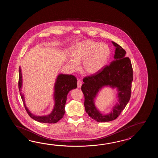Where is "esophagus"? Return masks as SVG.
Wrapping results in <instances>:
<instances>
[{"instance_id":"esophagus-1","label":"esophagus","mask_w":158,"mask_h":158,"mask_svg":"<svg viewBox=\"0 0 158 158\" xmlns=\"http://www.w3.org/2000/svg\"><path fill=\"white\" fill-rule=\"evenodd\" d=\"M82 82L80 80H78L77 81V87L78 88H80L81 87V86H82Z\"/></svg>"}]
</instances>
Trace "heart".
I'll use <instances>...</instances> for the list:
<instances>
[{
	"mask_svg": "<svg viewBox=\"0 0 158 158\" xmlns=\"http://www.w3.org/2000/svg\"><path fill=\"white\" fill-rule=\"evenodd\" d=\"M111 50L107 44L97 41L85 40L72 46L71 56L66 59L68 67L77 71L82 63V69L87 74H97L107 64Z\"/></svg>",
	"mask_w": 158,
	"mask_h": 158,
	"instance_id": "b5f03b06",
	"label": "heart"
}]
</instances>
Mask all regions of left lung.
<instances>
[{
    "mask_svg": "<svg viewBox=\"0 0 158 158\" xmlns=\"http://www.w3.org/2000/svg\"><path fill=\"white\" fill-rule=\"evenodd\" d=\"M116 49L114 60L97 74L84 78L81 90L85 97L84 106L88 115L98 122H108L115 120L121 114L131 95L133 68L126 51L118 44L112 42ZM105 86L118 90V103L108 114H102L94 105V99L101 89Z\"/></svg>",
    "mask_w": 158,
    "mask_h": 158,
    "instance_id": "obj_1",
    "label": "left lung"
}]
</instances>
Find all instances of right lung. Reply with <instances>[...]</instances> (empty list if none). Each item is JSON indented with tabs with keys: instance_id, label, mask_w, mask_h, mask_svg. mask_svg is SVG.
Masks as SVG:
<instances>
[{
	"instance_id": "obj_1",
	"label": "right lung",
	"mask_w": 158,
	"mask_h": 158,
	"mask_svg": "<svg viewBox=\"0 0 158 158\" xmlns=\"http://www.w3.org/2000/svg\"><path fill=\"white\" fill-rule=\"evenodd\" d=\"M19 89L20 91L21 99L24 102L25 108L30 118L35 121L44 123H56L62 118L65 114V106L67 101L68 94L72 89L77 87V78L72 74H59L57 76L54 85V99L55 102L53 110L50 114L46 116H36L31 114L25 103V98L22 94L23 78L20 67H19Z\"/></svg>"
}]
</instances>
